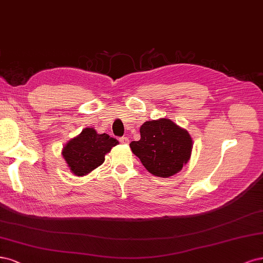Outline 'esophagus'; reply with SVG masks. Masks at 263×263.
<instances>
[{"label": "esophagus", "mask_w": 263, "mask_h": 263, "mask_svg": "<svg viewBox=\"0 0 263 263\" xmlns=\"http://www.w3.org/2000/svg\"><path fill=\"white\" fill-rule=\"evenodd\" d=\"M119 141H120V143H121V144H128V143H129V139L126 138V137H122V138H120V139H119Z\"/></svg>", "instance_id": "esophagus-1"}]
</instances>
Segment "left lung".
I'll list each match as a JSON object with an SVG mask.
<instances>
[{
	"label": "left lung",
	"instance_id": "obj_1",
	"mask_svg": "<svg viewBox=\"0 0 263 263\" xmlns=\"http://www.w3.org/2000/svg\"><path fill=\"white\" fill-rule=\"evenodd\" d=\"M141 139L130 147L142 165L157 177L167 178L181 171L188 162L192 140L189 133L169 119L151 120L140 129Z\"/></svg>",
	"mask_w": 263,
	"mask_h": 263
}]
</instances>
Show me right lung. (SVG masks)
I'll use <instances>...</instances> for the list:
<instances>
[{
	"label": "right lung",
	"mask_w": 263,
	"mask_h": 263,
	"mask_svg": "<svg viewBox=\"0 0 263 263\" xmlns=\"http://www.w3.org/2000/svg\"><path fill=\"white\" fill-rule=\"evenodd\" d=\"M118 143L106 133L98 134L95 129L86 128L66 144L62 155L74 175L84 176L103 164L105 155Z\"/></svg>",
	"instance_id": "right-lung-1"
}]
</instances>
